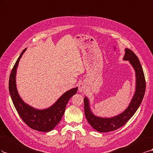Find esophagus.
Returning a JSON list of instances; mask_svg holds the SVG:
<instances>
[{"label":"esophagus","instance_id":"esophagus-1","mask_svg":"<svg viewBox=\"0 0 153 153\" xmlns=\"http://www.w3.org/2000/svg\"><path fill=\"white\" fill-rule=\"evenodd\" d=\"M86 85L84 84V83H82L79 85V91H81V92H85V91H86Z\"/></svg>","mask_w":153,"mask_h":153}]
</instances>
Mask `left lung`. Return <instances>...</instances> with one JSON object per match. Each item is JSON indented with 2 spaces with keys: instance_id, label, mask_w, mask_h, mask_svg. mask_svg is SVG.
<instances>
[{
  "instance_id": "8db88e82",
  "label": "left lung",
  "mask_w": 153,
  "mask_h": 153,
  "mask_svg": "<svg viewBox=\"0 0 153 153\" xmlns=\"http://www.w3.org/2000/svg\"><path fill=\"white\" fill-rule=\"evenodd\" d=\"M124 60H128L136 73V90L129 106L119 115L111 118H102L95 116L90 109L89 100L84 99L85 114L91 127L99 132L107 133L121 128L131 118L140 105L146 91L145 76L140 61L134 52L129 49H125Z\"/></svg>"
}]
</instances>
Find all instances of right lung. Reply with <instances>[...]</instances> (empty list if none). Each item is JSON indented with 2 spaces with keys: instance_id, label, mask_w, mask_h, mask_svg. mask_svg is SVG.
<instances>
[{
  "instance_id": "obj_1",
  "label": "right lung",
  "mask_w": 153,
  "mask_h": 153,
  "mask_svg": "<svg viewBox=\"0 0 153 153\" xmlns=\"http://www.w3.org/2000/svg\"><path fill=\"white\" fill-rule=\"evenodd\" d=\"M25 50L26 49L22 52L10 74L9 90L11 97L19 115L29 127L38 131H50L57 126L62 119L67 102L69 99L77 93V87L66 91L53 105L45 110H37L25 104L20 98L16 86V68Z\"/></svg>"
}]
</instances>
